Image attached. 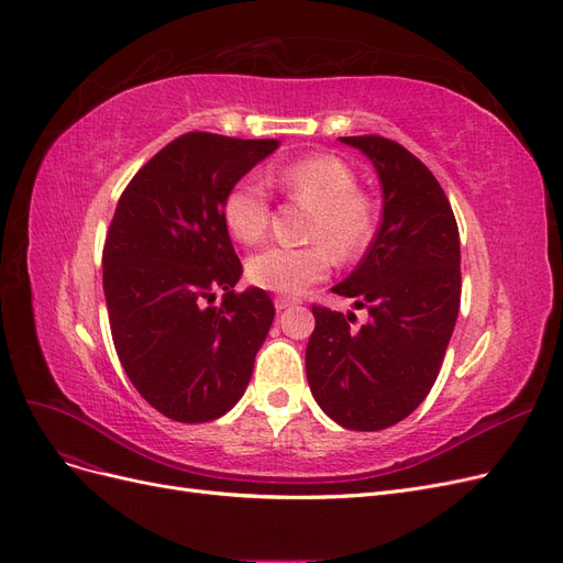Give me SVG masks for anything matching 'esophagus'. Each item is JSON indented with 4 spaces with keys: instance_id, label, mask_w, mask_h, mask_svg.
I'll use <instances>...</instances> for the list:
<instances>
[{
    "instance_id": "esophagus-1",
    "label": "esophagus",
    "mask_w": 563,
    "mask_h": 563,
    "mask_svg": "<svg viewBox=\"0 0 563 563\" xmlns=\"http://www.w3.org/2000/svg\"><path fill=\"white\" fill-rule=\"evenodd\" d=\"M294 305H296V300L286 298V296H277V298H275V308H277V312L288 310V308H294Z\"/></svg>"
}]
</instances>
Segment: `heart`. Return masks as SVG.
Listing matches in <instances>:
<instances>
[{
    "label": "heart",
    "instance_id": "b5f03b06",
    "mask_svg": "<svg viewBox=\"0 0 563 563\" xmlns=\"http://www.w3.org/2000/svg\"><path fill=\"white\" fill-rule=\"evenodd\" d=\"M275 180L288 197L312 209L310 240L327 243L340 261L364 251L373 234V216L368 201L356 192V176L345 162L329 155L302 157L284 164ZM223 220L234 240L244 244L261 240L269 223V192L263 178L251 174L230 187ZM325 247L265 246L249 258V279L265 291L296 296L327 277L331 255Z\"/></svg>",
    "mask_w": 563,
    "mask_h": 563
}]
</instances>
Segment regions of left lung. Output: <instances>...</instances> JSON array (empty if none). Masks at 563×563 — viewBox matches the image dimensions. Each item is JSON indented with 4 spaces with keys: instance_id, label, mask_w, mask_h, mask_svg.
<instances>
[{
    "instance_id": "obj_1",
    "label": "left lung",
    "mask_w": 563,
    "mask_h": 563,
    "mask_svg": "<svg viewBox=\"0 0 563 563\" xmlns=\"http://www.w3.org/2000/svg\"><path fill=\"white\" fill-rule=\"evenodd\" d=\"M376 168L383 218L364 261L333 294L368 319L312 308L305 371L319 408L347 430L376 432L411 416L439 376L460 310V234L441 185L380 135L338 139Z\"/></svg>"
}]
</instances>
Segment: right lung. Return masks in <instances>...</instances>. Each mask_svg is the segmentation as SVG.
Wrapping results in <instances>:
<instances>
[{
	"instance_id": "obj_1",
	"label": "right lung",
	"mask_w": 563,
	"mask_h": 563,
	"mask_svg": "<svg viewBox=\"0 0 563 563\" xmlns=\"http://www.w3.org/2000/svg\"><path fill=\"white\" fill-rule=\"evenodd\" d=\"M282 141L185 133L157 152L117 203L103 291L119 362L166 418L209 422L244 397L275 305L234 294L242 263L223 220L230 187ZM225 290L216 309L206 300Z\"/></svg>"
}]
</instances>
